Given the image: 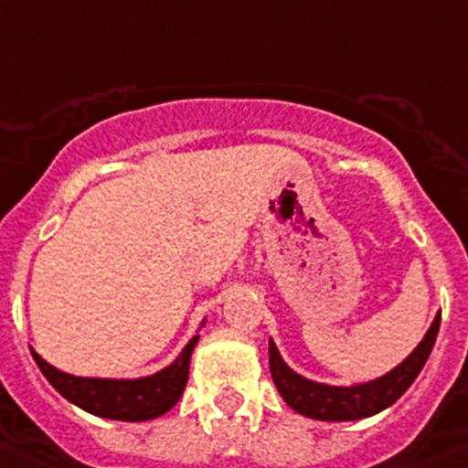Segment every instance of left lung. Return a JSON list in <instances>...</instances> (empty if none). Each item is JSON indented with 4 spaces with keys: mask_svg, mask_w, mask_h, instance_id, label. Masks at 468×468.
I'll use <instances>...</instances> for the list:
<instances>
[{
    "mask_svg": "<svg viewBox=\"0 0 468 468\" xmlns=\"http://www.w3.org/2000/svg\"><path fill=\"white\" fill-rule=\"evenodd\" d=\"M438 330L440 315L433 320L426 337L420 339V345L411 351V356L404 364L397 366L395 370H389L388 376L364 382V385H354V388H332V385H320V382L296 376L294 370L282 361L280 351L272 342H270V373H272V380L280 389L282 399L287 401L294 411L308 416V419H366V416L378 414L382 409H388L389 404H395L411 388V382L419 378L420 368L426 366L428 356L433 351Z\"/></svg>",
    "mask_w": 468,
    "mask_h": 468,
    "instance_id": "8db88e82",
    "label": "left lung"
}]
</instances>
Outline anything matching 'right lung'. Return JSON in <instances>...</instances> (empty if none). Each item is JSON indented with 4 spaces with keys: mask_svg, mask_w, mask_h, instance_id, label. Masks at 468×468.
Returning <instances> with one entry per match:
<instances>
[{
    "mask_svg": "<svg viewBox=\"0 0 468 468\" xmlns=\"http://www.w3.org/2000/svg\"><path fill=\"white\" fill-rule=\"evenodd\" d=\"M198 337H193L181 351V356L155 376L138 380H100V378H76L61 373L33 351V358L42 376L52 382L59 395L90 414L114 420H150L167 414L184 395L188 380V361Z\"/></svg>",
    "mask_w": 468,
    "mask_h": 468,
    "instance_id": "add662e5",
    "label": "right lung"
}]
</instances>
